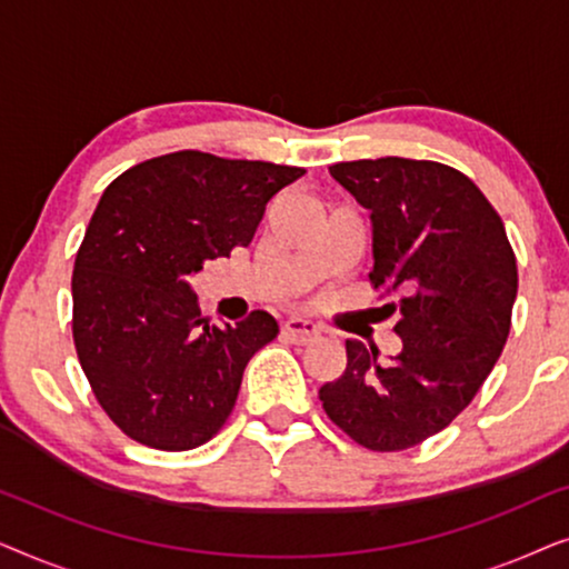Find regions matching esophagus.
Returning <instances> with one entry per match:
<instances>
[{
	"label": "esophagus",
	"mask_w": 569,
	"mask_h": 569,
	"mask_svg": "<svg viewBox=\"0 0 569 569\" xmlns=\"http://www.w3.org/2000/svg\"><path fill=\"white\" fill-rule=\"evenodd\" d=\"M318 333H321V329L313 321H306V318H290L282 326V337L295 341V345H306V341L316 339Z\"/></svg>",
	"instance_id": "34e87169"
}]
</instances>
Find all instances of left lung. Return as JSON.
Wrapping results in <instances>:
<instances>
[{
    "label": "left lung",
    "instance_id": "obj_1",
    "mask_svg": "<svg viewBox=\"0 0 569 569\" xmlns=\"http://www.w3.org/2000/svg\"><path fill=\"white\" fill-rule=\"evenodd\" d=\"M331 178L370 212V282L388 302L401 352L347 339V368L321 386L326 415L370 450H403L448 427L492 372L518 295L516 253L477 183L432 160L337 162Z\"/></svg>",
    "mask_w": 569,
    "mask_h": 569
}]
</instances>
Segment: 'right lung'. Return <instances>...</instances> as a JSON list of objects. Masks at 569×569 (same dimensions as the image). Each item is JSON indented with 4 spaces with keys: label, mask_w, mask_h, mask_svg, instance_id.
I'll return each instance as SVG.
<instances>
[{
    "label": "right lung",
    "mask_w": 569,
    "mask_h": 569,
    "mask_svg": "<svg viewBox=\"0 0 569 569\" xmlns=\"http://www.w3.org/2000/svg\"><path fill=\"white\" fill-rule=\"evenodd\" d=\"M302 173L183 150L103 191L74 259L72 333L92 393L131 440L191 450L230 417L248 360L279 326L267 310L209 326L191 277L251 243L269 199Z\"/></svg>",
    "instance_id": "1"
}]
</instances>
